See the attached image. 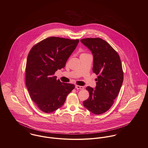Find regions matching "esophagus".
<instances>
[{
  "mask_svg": "<svg viewBox=\"0 0 148 148\" xmlns=\"http://www.w3.org/2000/svg\"><path fill=\"white\" fill-rule=\"evenodd\" d=\"M75 88L77 89H83L84 87L83 86H79V85H76Z\"/></svg>",
  "mask_w": 148,
  "mask_h": 148,
  "instance_id": "34e87169",
  "label": "esophagus"
}]
</instances>
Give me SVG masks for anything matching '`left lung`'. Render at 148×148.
Instances as JSON below:
<instances>
[{
	"mask_svg": "<svg viewBox=\"0 0 148 148\" xmlns=\"http://www.w3.org/2000/svg\"><path fill=\"white\" fill-rule=\"evenodd\" d=\"M82 42L93 56V72L99 75L95 89L87 86L89 97L83 102L89 111L96 114L106 112L117 97L124 79L122 64L117 52L101 38H86Z\"/></svg>",
	"mask_w": 148,
	"mask_h": 148,
	"instance_id": "left-lung-1",
	"label": "left lung"
}]
</instances>
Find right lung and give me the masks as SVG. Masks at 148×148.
Wrapping results in <instances>:
<instances>
[{"label":"right lung","mask_w":148,"mask_h":148,"mask_svg":"<svg viewBox=\"0 0 148 148\" xmlns=\"http://www.w3.org/2000/svg\"><path fill=\"white\" fill-rule=\"evenodd\" d=\"M79 40L50 37L34 45L27 56L25 84L30 97L45 113L63 106L75 85L62 83L54 74L65 66Z\"/></svg>","instance_id":"add662e5"}]
</instances>
